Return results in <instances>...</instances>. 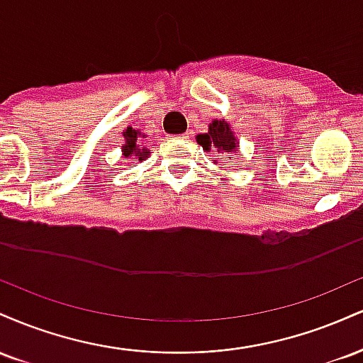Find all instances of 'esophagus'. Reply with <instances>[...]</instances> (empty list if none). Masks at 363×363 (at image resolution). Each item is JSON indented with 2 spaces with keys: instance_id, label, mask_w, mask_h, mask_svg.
I'll use <instances>...</instances> for the list:
<instances>
[{
  "instance_id": "obj_1",
  "label": "esophagus",
  "mask_w": 363,
  "mask_h": 363,
  "mask_svg": "<svg viewBox=\"0 0 363 363\" xmlns=\"http://www.w3.org/2000/svg\"><path fill=\"white\" fill-rule=\"evenodd\" d=\"M177 138H187V135H179Z\"/></svg>"
}]
</instances>
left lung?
Wrapping results in <instances>:
<instances>
[{"label": "left lung", "mask_w": 363, "mask_h": 363, "mask_svg": "<svg viewBox=\"0 0 363 363\" xmlns=\"http://www.w3.org/2000/svg\"><path fill=\"white\" fill-rule=\"evenodd\" d=\"M196 140H198V143L205 150L215 148L218 153L239 152V150H237L234 133H232L230 126H228V123H225V121H213V123L210 124L208 133H205V135H198Z\"/></svg>", "instance_id": "8db88e82"}]
</instances>
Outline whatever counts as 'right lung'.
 <instances>
[{
    "label": "right lung",
    "mask_w": 363,
    "mask_h": 363,
    "mask_svg": "<svg viewBox=\"0 0 363 363\" xmlns=\"http://www.w3.org/2000/svg\"><path fill=\"white\" fill-rule=\"evenodd\" d=\"M138 136H140V133L136 131V129H133V128H128L126 131H124V140H126V143H124V147H123L124 157L136 155V157H138V160H145V158L150 155V150L140 148L138 145H136V141H138Z\"/></svg>",
    "instance_id": "1"
}]
</instances>
